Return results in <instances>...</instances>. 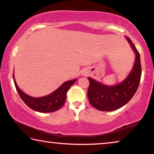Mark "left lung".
Masks as SVG:
<instances>
[{"label":"left lung","mask_w":154,"mask_h":154,"mask_svg":"<svg viewBox=\"0 0 154 154\" xmlns=\"http://www.w3.org/2000/svg\"><path fill=\"white\" fill-rule=\"evenodd\" d=\"M126 38L135 52L136 60L132 70L126 79L119 84L108 86L88 77L89 102L99 111H112L122 107L131 100L139 87L141 77L140 54L131 40L127 36Z\"/></svg>","instance_id":"left-lung-1"}]
</instances>
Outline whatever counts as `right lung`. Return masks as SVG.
Wrapping results in <instances>:
<instances>
[{"instance_id": "add662e5", "label": "right lung", "mask_w": 154, "mask_h": 154, "mask_svg": "<svg viewBox=\"0 0 154 154\" xmlns=\"http://www.w3.org/2000/svg\"><path fill=\"white\" fill-rule=\"evenodd\" d=\"M15 86L22 100L28 106L36 111L41 113H50L56 111L64 105L66 97V93L70 87L77 81V79L68 81L61 85L58 89L50 94L40 98H34L26 94L17 86L13 75Z\"/></svg>"}]
</instances>
